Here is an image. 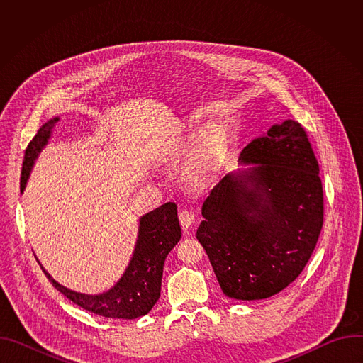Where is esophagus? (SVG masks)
Returning a JSON list of instances; mask_svg holds the SVG:
<instances>
[{"label":"esophagus","mask_w":363,"mask_h":363,"mask_svg":"<svg viewBox=\"0 0 363 363\" xmlns=\"http://www.w3.org/2000/svg\"><path fill=\"white\" fill-rule=\"evenodd\" d=\"M194 220H195V216L191 210H182L179 213V223L185 231L194 224Z\"/></svg>","instance_id":"obj_1"}]
</instances>
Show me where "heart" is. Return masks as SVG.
Masks as SVG:
<instances>
[{
    "mask_svg": "<svg viewBox=\"0 0 363 363\" xmlns=\"http://www.w3.org/2000/svg\"><path fill=\"white\" fill-rule=\"evenodd\" d=\"M188 146L196 150L185 167V177L192 184H203L214 178L225 162L227 130L220 125L201 126L188 136Z\"/></svg>",
    "mask_w": 363,
    "mask_h": 363,
    "instance_id": "obj_1",
    "label": "heart"
}]
</instances>
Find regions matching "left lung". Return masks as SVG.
Masks as SVG:
<instances>
[{"label": "left lung", "mask_w": 363, "mask_h": 363, "mask_svg": "<svg viewBox=\"0 0 363 363\" xmlns=\"http://www.w3.org/2000/svg\"><path fill=\"white\" fill-rule=\"evenodd\" d=\"M238 161L250 167L211 189L196 238L227 297L262 300L307 264L323 225V188L312 145L291 119L251 140Z\"/></svg>", "instance_id": "8db88e82"}]
</instances>
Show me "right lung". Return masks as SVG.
<instances>
[{
	"label": "right lung",
	"mask_w": 363,
	"mask_h": 363,
	"mask_svg": "<svg viewBox=\"0 0 363 363\" xmlns=\"http://www.w3.org/2000/svg\"><path fill=\"white\" fill-rule=\"evenodd\" d=\"M59 119L53 118L45 122L28 143L23 162L21 192L26 189L33 165L43 147L48 143ZM179 240L181 225L177 205L167 202L139 218L138 240L130 263L123 276L109 290L99 294L73 291L57 283L40 266L51 284L87 312L112 319H136L147 315L158 301L165 258Z\"/></svg>",
	"instance_id": "add662e5"
}]
</instances>
